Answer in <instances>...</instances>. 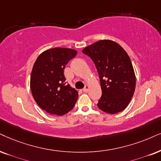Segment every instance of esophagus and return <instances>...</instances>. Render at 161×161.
Segmentation results:
<instances>
[{"instance_id":"34e87169","label":"esophagus","mask_w":161,"mask_h":161,"mask_svg":"<svg viewBox=\"0 0 161 161\" xmlns=\"http://www.w3.org/2000/svg\"><path fill=\"white\" fill-rule=\"evenodd\" d=\"M88 90H89V86L87 85H86L85 86V87L84 88H83V91H84V92H87V91H88Z\"/></svg>"}]
</instances>
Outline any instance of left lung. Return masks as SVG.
<instances>
[{
  "mask_svg": "<svg viewBox=\"0 0 161 161\" xmlns=\"http://www.w3.org/2000/svg\"><path fill=\"white\" fill-rule=\"evenodd\" d=\"M98 71L102 97L97 106L108 114L123 111L135 90L136 77L127 53L111 40H100L83 49Z\"/></svg>",
  "mask_w": 161,
  "mask_h": 161,
  "instance_id": "obj_1",
  "label": "left lung"
}]
</instances>
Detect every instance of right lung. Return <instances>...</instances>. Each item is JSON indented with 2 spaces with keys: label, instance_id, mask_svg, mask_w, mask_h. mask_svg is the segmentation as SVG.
<instances>
[{
  "label": "right lung",
  "instance_id": "1",
  "mask_svg": "<svg viewBox=\"0 0 161 161\" xmlns=\"http://www.w3.org/2000/svg\"><path fill=\"white\" fill-rule=\"evenodd\" d=\"M76 50L55 47L41 53L34 63L30 88L38 106L51 114L62 116L73 109L78 92L65 82L64 69Z\"/></svg>",
  "mask_w": 161,
  "mask_h": 161
}]
</instances>
